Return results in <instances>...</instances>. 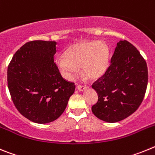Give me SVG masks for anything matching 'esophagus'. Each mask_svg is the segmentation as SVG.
I'll use <instances>...</instances> for the list:
<instances>
[{
  "mask_svg": "<svg viewBox=\"0 0 155 155\" xmlns=\"http://www.w3.org/2000/svg\"><path fill=\"white\" fill-rule=\"evenodd\" d=\"M87 87V86L82 85V84H78V85L77 86V88H78V90H79V91H84V90H85Z\"/></svg>",
  "mask_w": 155,
  "mask_h": 155,
  "instance_id": "34e87169",
  "label": "esophagus"
}]
</instances>
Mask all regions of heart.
Instances as JSON below:
<instances>
[{
	"label": "heart",
	"mask_w": 155,
	"mask_h": 155,
	"mask_svg": "<svg viewBox=\"0 0 155 155\" xmlns=\"http://www.w3.org/2000/svg\"><path fill=\"white\" fill-rule=\"evenodd\" d=\"M57 65L67 78H72L81 68L82 73L89 79H97L105 74L109 67V52L102 42L82 41L70 46L59 57Z\"/></svg>",
	"instance_id": "b5f03b06"
}]
</instances>
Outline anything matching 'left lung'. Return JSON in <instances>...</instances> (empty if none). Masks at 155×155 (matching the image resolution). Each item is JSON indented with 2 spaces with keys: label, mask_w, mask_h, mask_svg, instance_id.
<instances>
[{
  "label": "left lung",
  "mask_w": 155,
  "mask_h": 155,
  "mask_svg": "<svg viewBox=\"0 0 155 155\" xmlns=\"http://www.w3.org/2000/svg\"><path fill=\"white\" fill-rule=\"evenodd\" d=\"M148 81L146 61L128 41H120L110 65L91 87L98 99L91 111L97 118L116 123L130 116L144 98Z\"/></svg>",
  "instance_id": "1"
}]
</instances>
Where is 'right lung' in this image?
Here are the masks:
<instances>
[{
    "mask_svg": "<svg viewBox=\"0 0 155 155\" xmlns=\"http://www.w3.org/2000/svg\"><path fill=\"white\" fill-rule=\"evenodd\" d=\"M57 42L30 41L12 57L8 68V86L16 109L37 124L57 120L74 92V83L63 78L53 57Z\"/></svg>",
    "mask_w": 155,
    "mask_h": 155,
    "instance_id": "obj_1",
    "label": "right lung"
}]
</instances>
